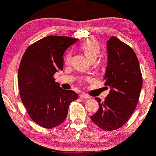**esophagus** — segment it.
<instances>
[{
  "label": "esophagus",
  "instance_id": "esophagus-1",
  "mask_svg": "<svg viewBox=\"0 0 156 156\" xmlns=\"http://www.w3.org/2000/svg\"><path fill=\"white\" fill-rule=\"evenodd\" d=\"M80 98L82 99H85V100H88V99L90 98V97H89V96L87 95L86 94H81L80 95Z\"/></svg>",
  "mask_w": 156,
  "mask_h": 156
}]
</instances>
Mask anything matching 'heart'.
<instances>
[{
  "label": "heart",
  "instance_id": "b5f03b06",
  "mask_svg": "<svg viewBox=\"0 0 156 156\" xmlns=\"http://www.w3.org/2000/svg\"><path fill=\"white\" fill-rule=\"evenodd\" d=\"M80 48L84 53L86 56L91 60L94 61L101 53V47L98 43L93 39H88L84 42L80 46ZM71 59V53H68L66 58V63L69 64Z\"/></svg>",
  "mask_w": 156,
  "mask_h": 156
}]
</instances>
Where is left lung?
<instances>
[{
    "instance_id": "8db88e82",
    "label": "left lung",
    "mask_w": 156,
    "mask_h": 156,
    "mask_svg": "<svg viewBox=\"0 0 156 156\" xmlns=\"http://www.w3.org/2000/svg\"><path fill=\"white\" fill-rule=\"evenodd\" d=\"M107 48L108 64L104 80L111 90L103 102L95 98L99 108L90 119L98 127L111 131L123 126L135 111L143 79L137 57L130 46L112 36Z\"/></svg>"
}]
</instances>
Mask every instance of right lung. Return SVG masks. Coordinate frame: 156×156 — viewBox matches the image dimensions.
<instances>
[{
    "label": "right lung",
    "instance_id": "1",
    "mask_svg": "<svg viewBox=\"0 0 156 156\" xmlns=\"http://www.w3.org/2000/svg\"><path fill=\"white\" fill-rule=\"evenodd\" d=\"M78 39L50 35L29 45L18 70L19 94L29 117L45 129L61 125L67 117L69 104L78 98L76 92L64 90L54 75L62 70L63 55Z\"/></svg>",
    "mask_w": 156,
    "mask_h": 156
}]
</instances>
